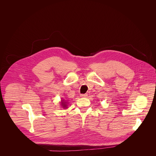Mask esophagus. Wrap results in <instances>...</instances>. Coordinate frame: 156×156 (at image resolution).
Here are the masks:
<instances>
[{"instance_id": "1", "label": "esophagus", "mask_w": 156, "mask_h": 156, "mask_svg": "<svg viewBox=\"0 0 156 156\" xmlns=\"http://www.w3.org/2000/svg\"><path fill=\"white\" fill-rule=\"evenodd\" d=\"M80 96H81V98H87V96H88V95L87 94H81Z\"/></svg>"}]
</instances>
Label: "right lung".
<instances>
[{
    "label": "right lung",
    "mask_w": 156,
    "mask_h": 156,
    "mask_svg": "<svg viewBox=\"0 0 156 156\" xmlns=\"http://www.w3.org/2000/svg\"><path fill=\"white\" fill-rule=\"evenodd\" d=\"M61 106H62V108H67V102H66V101H64V99H63V100H61Z\"/></svg>",
    "instance_id": "1"
}]
</instances>
